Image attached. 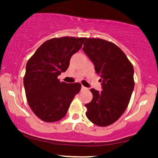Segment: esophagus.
<instances>
[{
	"label": "esophagus",
	"mask_w": 158,
	"mask_h": 158,
	"mask_svg": "<svg viewBox=\"0 0 158 158\" xmlns=\"http://www.w3.org/2000/svg\"><path fill=\"white\" fill-rule=\"evenodd\" d=\"M81 90H87V88L84 87L83 85H82V87H81Z\"/></svg>",
	"instance_id": "esophagus-1"
}]
</instances>
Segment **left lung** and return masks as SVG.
<instances>
[{
    "mask_svg": "<svg viewBox=\"0 0 158 158\" xmlns=\"http://www.w3.org/2000/svg\"><path fill=\"white\" fill-rule=\"evenodd\" d=\"M102 79L101 91L90 89L93 99L85 105V115L99 127L116 122L128 106L135 87L134 68L115 44L98 38L86 39L83 48Z\"/></svg>",
    "mask_w": 158,
    "mask_h": 158,
    "instance_id": "obj_1",
    "label": "left lung"
}]
</instances>
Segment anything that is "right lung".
<instances>
[{"instance_id": "right-lung-1", "label": "right lung", "mask_w": 158, "mask_h": 158, "mask_svg": "<svg viewBox=\"0 0 158 158\" xmlns=\"http://www.w3.org/2000/svg\"><path fill=\"white\" fill-rule=\"evenodd\" d=\"M85 40L52 38L43 43L28 60L23 77L26 96L32 111L41 120L55 122L62 119L81 90V83L60 82L57 76L67 70L71 57Z\"/></svg>"}]
</instances>
